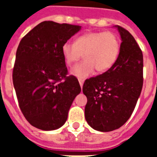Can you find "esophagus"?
Returning <instances> with one entry per match:
<instances>
[{
	"label": "esophagus",
	"mask_w": 157,
	"mask_h": 157,
	"mask_svg": "<svg viewBox=\"0 0 157 157\" xmlns=\"http://www.w3.org/2000/svg\"><path fill=\"white\" fill-rule=\"evenodd\" d=\"M79 81V83H80V86H81V87L82 88V86H83V84H84V81L82 80V79H78Z\"/></svg>",
	"instance_id": "obj_1"
}]
</instances>
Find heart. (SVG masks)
Segmentation results:
<instances>
[{
  "mask_svg": "<svg viewBox=\"0 0 157 157\" xmlns=\"http://www.w3.org/2000/svg\"><path fill=\"white\" fill-rule=\"evenodd\" d=\"M121 49L119 37L111 32H91L79 36L75 43L67 41L62 45V54L67 65L81 59L84 60L74 66L71 74L79 79H86L94 72L107 71L117 61Z\"/></svg>",
  "mask_w": 157,
  "mask_h": 157,
  "instance_id": "b5f03b06",
  "label": "heart"
}]
</instances>
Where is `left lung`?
Returning <instances> with one entry per match:
<instances>
[{"mask_svg":"<svg viewBox=\"0 0 157 157\" xmlns=\"http://www.w3.org/2000/svg\"><path fill=\"white\" fill-rule=\"evenodd\" d=\"M121 44L114 65L104 73L85 81L87 98L85 117L94 129L109 132L119 129L129 120L141 94L144 57L134 36L116 25Z\"/></svg>","mask_w":157,"mask_h":157,"instance_id":"8db88e82","label":"left lung"}]
</instances>
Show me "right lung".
Instances as JSON below:
<instances>
[{"instance_id":"add662e5","label":"right lung","mask_w":157,"mask_h":157,"mask_svg":"<svg viewBox=\"0 0 157 157\" xmlns=\"http://www.w3.org/2000/svg\"><path fill=\"white\" fill-rule=\"evenodd\" d=\"M81 26L45 21L21 40L16 52L13 83L23 116L33 126L54 130L64 124L81 89L67 76L62 45Z\"/></svg>"}]
</instances>
